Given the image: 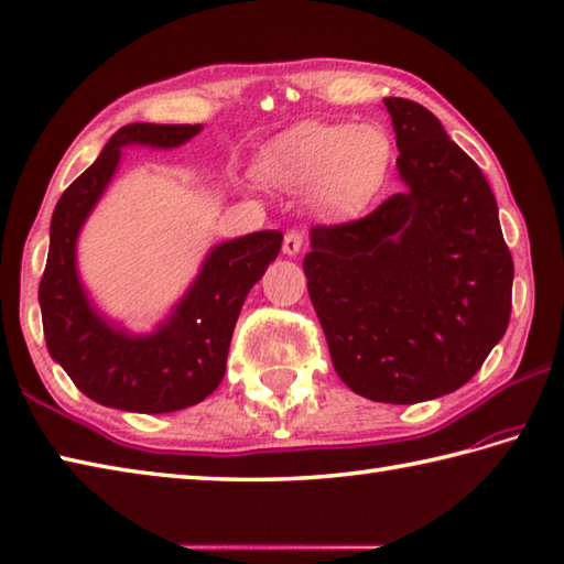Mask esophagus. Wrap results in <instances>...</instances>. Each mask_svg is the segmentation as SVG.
I'll list each match as a JSON object with an SVG mask.
<instances>
[{"label": "esophagus", "instance_id": "esophagus-1", "mask_svg": "<svg viewBox=\"0 0 564 564\" xmlns=\"http://www.w3.org/2000/svg\"><path fill=\"white\" fill-rule=\"evenodd\" d=\"M302 246H304V236L300 230H290L284 236V240H282V252L284 254H290V258H294V254H300V250H302Z\"/></svg>", "mask_w": 564, "mask_h": 564}]
</instances>
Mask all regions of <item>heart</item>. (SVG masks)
Segmentation results:
<instances>
[{
  "instance_id": "b5f03b06",
  "label": "heart",
  "mask_w": 564,
  "mask_h": 564,
  "mask_svg": "<svg viewBox=\"0 0 564 564\" xmlns=\"http://www.w3.org/2000/svg\"><path fill=\"white\" fill-rule=\"evenodd\" d=\"M395 140L378 122H300L262 147L254 172L264 184L302 194L316 216L346 220L388 184Z\"/></svg>"
}]
</instances>
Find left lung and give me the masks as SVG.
<instances>
[{
    "instance_id": "left-lung-1",
    "label": "left lung",
    "mask_w": 564,
    "mask_h": 564,
    "mask_svg": "<svg viewBox=\"0 0 564 564\" xmlns=\"http://www.w3.org/2000/svg\"><path fill=\"white\" fill-rule=\"evenodd\" d=\"M405 191L312 228L306 286L338 378L412 405L462 388L511 318L513 258L481 169L420 102L386 98Z\"/></svg>"
}]
</instances>
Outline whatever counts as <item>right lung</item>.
Returning a JSON list of instances; mask_svg holds the SVG:
<instances>
[{
  "instance_id": "right-lung-1",
  "label": "right lung",
  "mask_w": 564,
  "mask_h": 564,
  "mask_svg": "<svg viewBox=\"0 0 564 564\" xmlns=\"http://www.w3.org/2000/svg\"><path fill=\"white\" fill-rule=\"evenodd\" d=\"M200 124L134 122L117 130L100 156L58 198L39 284L51 358L76 388L105 408L162 414L206 400L226 360L248 292L282 248L280 230H260L210 248L186 294L152 334H132L95 310L78 274V236L120 166L122 147L174 150Z\"/></svg>"
}]
</instances>
